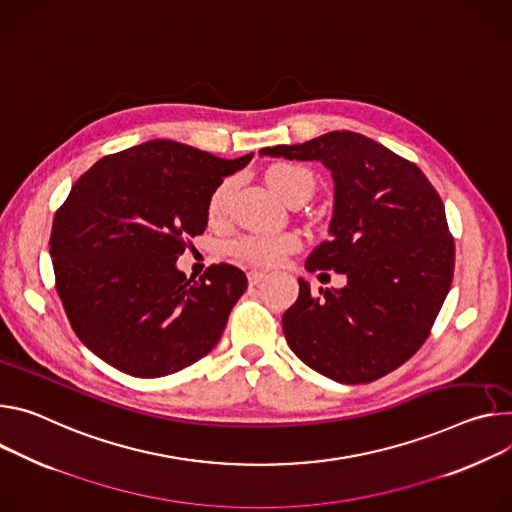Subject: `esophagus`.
I'll return each instance as SVG.
<instances>
[{"mask_svg": "<svg viewBox=\"0 0 512 512\" xmlns=\"http://www.w3.org/2000/svg\"><path fill=\"white\" fill-rule=\"evenodd\" d=\"M265 277V271L263 269H251L247 273V280H249V286H257L261 280Z\"/></svg>", "mask_w": 512, "mask_h": 512, "instance_id": "1", "label": "esophagus"}]
</instances>
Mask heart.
Masks as SVG:
<instances>
[{
  "mask_svg": "<svg viewBox=\"0 0 512 512\" xmlns=\"http://www.w3.org/2000/svg\"><path fill=\"white\" fill-rule=\"evenodd\" d=\"M267 183L271 190L286 202L306 200L316 188L314 173L296 163H280L267 171ZM232 194V181L224 179L212 190L208 198V218L212 222L226 214ZM302 247V239L296 232H275V235H245L230 245V253L243 263L251 265H275Z\"/></svg>",
  "mask_w": 512,
  "mask_h": 512,
  "instance_id": "1",
  "label": "heart"
}]
</instances>
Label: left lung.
I'll return each mask as SVG.
<instances>
[{
	"label": "left lung",
	"instance_id": "obj_1",
	"mask_svg": "<svg viewBox=\"0 0 512 512\" xmlns=\"http://www.w3.org/2000/svg\"><path fill=\"white\" fill-rule=\"evenodd\" d=\"M259 155L320 161L335 179L331 239L306 269H333L347 284L314 296L300 277L282 318L288 345L335 382L384 378L427 341L451 288L455 245L437 190L412 161L351 130Z\"/></svg>",
	"mask_w": 512,
	"mask_h": 512
}]
</instances>
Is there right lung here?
Listing matches in <instances>:
<instances>
[{
  "label": "right lung",
  "instance_id": "right-lung-1",
  "mask_svg": "<svg viewBox=\"0 0 512 512\" xmlns=\"http://www.w3.org/2000/svg\"><path fill=\"white\" fill-rule=\"evenodd\" d=\"M251 159L149 141L73 183L49 245L59 298L89 351L128 376L161 378L214 349L247 275L218 263L188 280L175 261L206 230L212 190Z\"/></svg>",
  "mask_w": 512,
  "mask_h": 512
}]
</instances>
